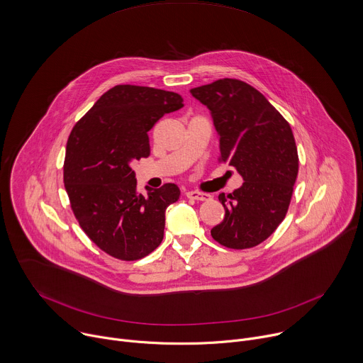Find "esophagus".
<instances>
[{"label":"esophagus","instance_id":"34e87169","mask_svg":"<svg viewBox=\"0 0 363 363\" xmlns=\"http://www.w3.org/2000/svg\"><path fill=\"white\" fill-rule=\"evenodd\" d=\"M186 196L191 198V199H195V201H208V199H211L209 194L199 192V191H188Z\"/></svg>","mask_w":363,"mask_h":363}]
</instances>
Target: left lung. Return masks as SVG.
Listing matches in <instances>:
<instances>
[{"instance_id": "obj_1", "label": "left lung", "mask_w": 363, "mask_h": 363, "mask_svg": "<svg viewBox=\"0 0 363 363\" xmlns=\"http://www.w3.org/2000/svg\"><path fill=\"white\" fill-rule=\"evenodd\" d=\"M191 94L211 111L219 161L244 178L232 194H219L225 218L211 235L226 248L257 247L275 232L291 203L299 168L291 125L244 81L223 78L192 88Z\"/></svg>"}]
</instances>
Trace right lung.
Masks as SVG:
<instances>
[{"instance_id":"add662e5","label":"right lung","mask_w":363,"mask_h":363,"mask_svg":"<svg viewBox=\"0 0 363 363\" xmlns=\"http://www.w3.org/2000/svg\"><path fill=\"white\" fill-rule=\"evenodd\" d=\"M182 102L177 92L116 85L68 137L64 185L72 212L92 242L116 259H141L162 242L165 209L179 199V188L165 184L144 196L131 164L150 155L148 131Z\"/></svg>"}]
</instances>
